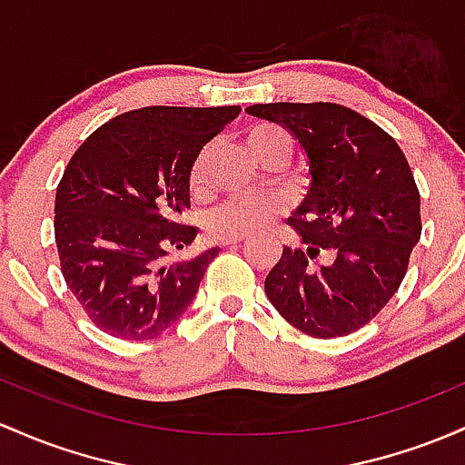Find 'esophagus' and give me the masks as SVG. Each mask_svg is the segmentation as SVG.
Here are the masks:
<instances>
[{
	"label": "esophagus",
	"instance_id": "obj_1",
	"mask_svg": "<svg viewBox=\"0 0 465 465\" xmlns=\"http://www.w3.org/2000/svg\"><path fill=\"white\" fill-rule=\"evenodd\" d=\"M244 238H247V236H232V238H224L223 244H224V247H233V244H241V242L244 241Z\"/></svg>",
	"mask_w": 465,
	"mask_h": 465
}]
</instances>
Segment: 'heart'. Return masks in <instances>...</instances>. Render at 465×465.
<instances>
[{"instance_id":"obj_1","label":"heart","mask_w":465,"mask_h":465,"mask_svg":"<svg viewBox=\"0 0 465 465\" xmlns=\"http://www.w3.org/2000/svg\"><path fill=\"white\" fill-rule=\"evenodd\" d=\"M244 143L253 156L267 163L275 154H293V143L282 127L273 124H256L244 132ZM212 145H205L190 170L192 193H205L209 187V167H212ZM282 212L275 198L262 196H229L207 216V232L218 241L232 236H249L262 232Z\"/></svg>"}]
</instances>
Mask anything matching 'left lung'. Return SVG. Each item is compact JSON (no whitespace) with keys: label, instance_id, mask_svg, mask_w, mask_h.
<instances>
[{"label":"left lung","instance_id":"obj_1","mask_svg":"<svg viewBox=\"0 0 465 465\" xmlns=\"http://www.w3.org/2000/svg\"><path fill=\"white\" fill-rule=\"evenodd\" d=\"M309 156L311 187L289 218L304 247L282 249L264 280L278 313L311 338L369 324L404 280L421 236L420 190L389 132L340 104H256ZM329 251L331 262L312 260Z\"/></svg>","mask_w":465,"mask_h":465}]
</instances>
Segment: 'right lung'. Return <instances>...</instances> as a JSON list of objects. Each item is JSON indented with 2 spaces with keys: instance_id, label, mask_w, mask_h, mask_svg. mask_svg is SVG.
Listing matches in <instances>:
<instances>
[{
  "instance_id": "1",
  "label": "right lung",
  "mask_w": 465,
  "mask_h": 465,
  "mask_svg": "<svg viewBox=\"0 0 465 465\" xmlns=\"http://www.w3.org/2000/svg\"><path fill=\"white\" fill-rule=\"evenodd\" d=\"M238 105H150L114 116L81 143L54 198L61 273L96 329L152 340L185 313L218 249L165 262L193 242L181 224L190 170Z\"/></svg>"
}]
</instances>
